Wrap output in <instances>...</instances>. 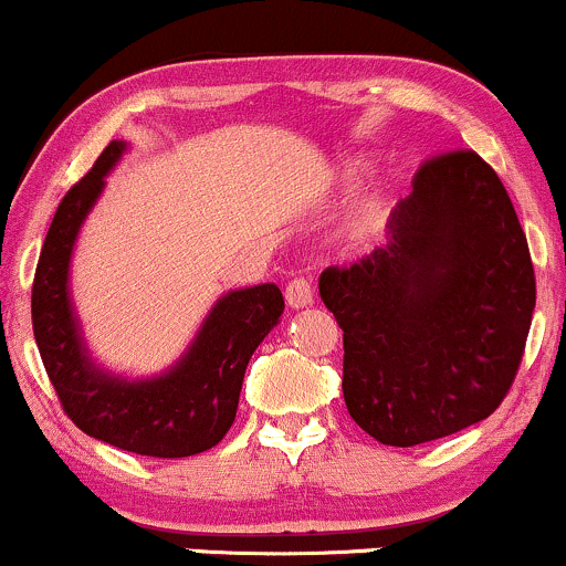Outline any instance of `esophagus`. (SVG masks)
<instances>
[{
	"label": "esophagus",
	"mask_w": 566,
	"mask_h": 566,
	"mask_svg": "<svg viewBox=\"0 0 566 566\" xmlns=\"http://www.w3.org/2000/svg\"><path fill=\"white\" fill-rule=\"evenodd\" d=\"M284 301H287L290 308H305V305L314 303V290H311L308 279H292L287 287H284Z\"/></svg>",
	"instance_id": "1"
}]
</instances>
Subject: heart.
<instances>
[{
  "mask_svg": "<svg viewBox=\"0 0 566 566\" xmlns=\"http://www.w3.org/2000/svg\"><path fill=\"white\" fill-rule=\"evenodd\" d=\"M361 172H365V165H361V161H354V165L343 170V178H346V184H356V180L361 178ZM391 193L375 191L373 197L361 205V210L356 212L354 223H350V237H354V242L367 244L373 242V239H378L380 233L386 231L388 220H391Z\"/></svg>",
  "mask_w": 566,
  "mask_h": 566,
  "instance_id": "obj_1",
  "label": "heart"
}]
</instances>
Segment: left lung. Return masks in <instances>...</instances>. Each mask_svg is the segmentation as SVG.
Returning <instances> with one entry per match:
<instances>
[{
	"label": "left lung",
	"mask_w": 566,
	"mask_h": 566,
	"mask_svg": "<svg viewBox=\"0 0 566 566\" xmlns=\"http://www.w3.org/2000/svg\"><path fill=\"white\" fill-rule=\"evenodd\" d=\"M386 247L329 265L343 399L380 444L415 447L490 418L522 365L535 269L497 172L473 151L428 159Z\"/></svg>",
	"instance_id": "8db88e82"
}]
</instances>
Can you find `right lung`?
<instances>
[{
    "label": "right lung",
    "mask_w": 566,
    "mask_h": 566,
    "mask_svg": "<svg viewBox=\"0 0 566 566\" xmlns=\"http://www.w3.org/2000/svg\"><path fill=\"white\" fill-rule=\"evenodd\" d=\"M127 143L112 140L80 184L69 188L44 237L31 322L57 399L87 437L148 458H188L216 447L237 418L250 356L284 311L276 284L226 292L175 367L127 380L97 367L82 340L69 295V263L80 229Z\"/></svg>",
    "instance_id": "add662e5"
}]
</instances>
